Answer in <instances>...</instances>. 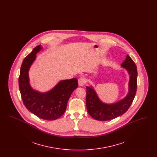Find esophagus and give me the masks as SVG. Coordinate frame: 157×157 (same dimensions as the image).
Returning a JSON list of instances; mask_svg holds the SVG:
<instances>
[{
  "label": "esophagus",
  "instance_id": "34e87169",
  "mask_svg": "<svg viewBox=\"0 0 157 157\" xmlns=\"http://www.w3.org/2000/svg\"><path fill=\"white\" fill-rule=\"evenodd\" d=\"M86 83V79L83 78V77H81L78 79V83L79 85V86H83Z\"/></svg>",
  "mask_w": 157,
  "mask_h": 157
}]
</instances>
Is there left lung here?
<instances>
[{
    "mask_svg": "<svg viewBox=\"0 0 157 157\" xmlns=\"http://www.w3.org/2000/svg\"><path fill=\"white\" fill-rule=\"evenodd\" d=\"M121 65L127 69L130 75L129 91L124 99L113 104H105L99 100L92 87H86V108L93 118L101 121L113 120L127 112L132 104L137 89V68L128 55Z\"/></svg>",
    "mask_w": 157,
    "mask_h": 157,
    "instance_id": "8db88e82",
    "label": "left lung"
}]
</instances>
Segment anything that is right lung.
Returning a JSON list of instances; mask_svg holds the SVG:
<instances>
[{
    "label": "right lung",
    "mask_w": 157,
    "mask_h": 157,
    "mask_svg": "<svg viewBox=\"0 0 157 157\" xmlns=\"http://www.w3.org/2000/svg\"><path fill=\"white\" fill-rule=\"evenodd\" d=\"M42 49L36 46L24 59L19 77V86L23 102L26 108L37 117L52 121L60 118L65 112L67 103L78 80L73 78L62 81L51 91L42 94L32 89L29 83L28 71L36 58V54Z\"/></svg>",
    "instance_id": "right-lung-1"
}]
</instances>
